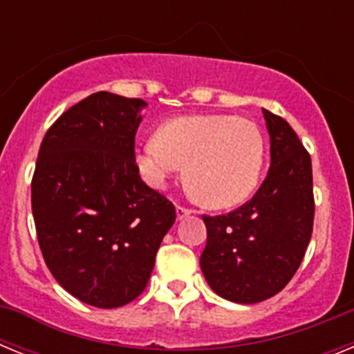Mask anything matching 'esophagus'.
<instances>
[{"mask_svg":"<svg viewBox=\"0 0 354 354\" xmlns=\"http://www.w3.org/2000/svg\"><path fill=\"white\" fill-rule=\"evenodd\" d=\"M192 212H193V209H187V207H184V205H177V218H179V220H183V218L189 216Z\"/></svg>","mask_w":354,"mask_h":354,"instance_id":"obj_1","label":"esophagus"}]
</instances>
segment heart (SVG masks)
I'll return each instance as SVG.
<instances>
[{
  "label": "heart",
  "mask_w": 354,
  "mask_h": 354,
  "mask_svg": "<svg viewBox=\"0 0 354 354\" xmlns=\"http://www.w3.org/2000/svg\"><path fill=\"white\" fill-rule=\"evenodd\" d=\"M264 136L255 122L236 115H193L165 122L136 150L140 174L150 186H167L186 167V180L202 204L232 207L257 187Z\"/></svg>",
  "instance_id": "obj_1"
}]
</instances>
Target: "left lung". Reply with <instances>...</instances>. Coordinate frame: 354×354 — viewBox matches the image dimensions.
I'll return each mask as SVG.
<instances>
[{"label":"left lung","instance_id":"obj_1","mask_svg":"<svg viewBox=\"0 0 354 354\" xmlns=\"http://www.w3.org/2000/svg\"><path fill=\"white\" fill-rule=\"evenodd\" d=\"M271 167L252 198L228 214L202 216L207 245L200 257L218 296L259 303L278 294L298 271L314 228L312 159L282 117L262 109Z\"/></svg>","mask_w":354,"mask_h":354}]
</instances>
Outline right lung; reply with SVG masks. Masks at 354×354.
Masks as SVG:
<instances>
[{"label":"right lung","mask_w":354,"mask_h":354,"mask_svg":"<svg viewBox=\"0 0 354 354\" xmlns=\"http://www.w3.org/2000/svg\"><path fill=\"white\" fill-rule=\"evenodd\" d=\"M145 101L97 92L48 129L31 179L40 252L67 292L99 308L136 299L175 223L134 159Z\"/></svg>","instance_id":"add662e5"}]
</instances>
